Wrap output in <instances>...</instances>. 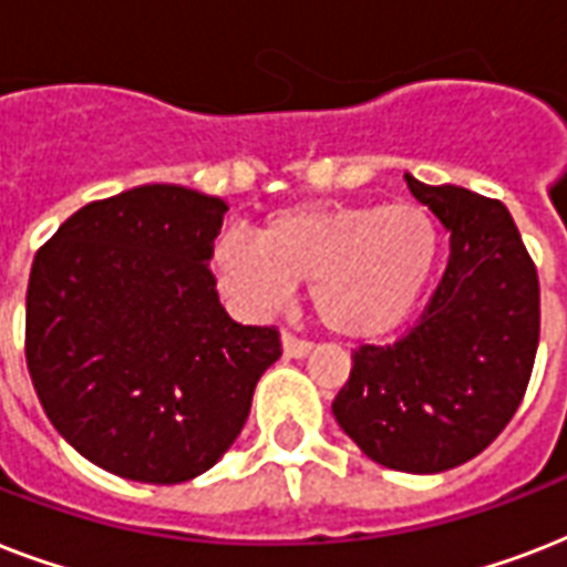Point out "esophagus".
<instances>
[{
  "instance_id": "esophagus-1",
  "label": "esophagus",
  "mask_w": 567,
  "mask_h": 567,
  "mask_svg": "<svg viewBox=\"0 0 567 567\" xmlns=\"http://www.w3.org/2000/svg\"><path fill=\"white\" fill-rule=\"evenodd\" d=\"M311 341L309 338H297L293 332H282V350L285 355H291V359H302V355L311 353Z\"/></svg>"
}]
</instances>
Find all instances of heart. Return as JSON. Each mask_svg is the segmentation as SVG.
<instances>
[{
    "label": "heart",
    "mask_w": 567,
    "mask_h": 567,
    "mask_svg": "<svg viewBox=\"0 0 567 567\" xmlns=\"http://www.w3.org/2000/svg\"><path fill=\"white\" fill-rule=\"evenodd\" d=\"M441 229L414 203H306L270 214L252 244L212 249L217 285L252 311L279 309L309 285L320 323L377 338L409 320L439 261Z\"/></svg>",
    "instance_id": "b5f03b06"
}]
</instances>
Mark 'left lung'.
Instances as JSON below:
<instances>
[{"label": "left lung", "instance_id": "8db88e82", "mask_svg": "<svg viewBox=\"0 0 567 567\" xmlns=\"http://www.w3.org/2000/svg\"><path fill=\"white\" fill-rule=\"evenodd\" d=\"M450 229V261L394 344H362L332 400L364 456L439 474L480 456L527 394L542 332L536 261L501 199L405 176Z\"/></svg>", "mask_w": 567, "mask_h": 567}]
</instances>
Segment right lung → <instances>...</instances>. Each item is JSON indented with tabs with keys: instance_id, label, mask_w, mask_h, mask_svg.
<instances>
[{
	"instance_id": "obj_1",
	"label": "right lung",
	"mask_w": 567,
	"mask_h": 567,
	"mask_svg": "<svg viewBox=\"0 0 567 567\" xmlns=\"http://www.w3.org/2000/svg\"><path fill=\"white\" fill-rule=\"evenodd\" d=\"M226 203L144 185L66 217L25 291V364L87 462L135 483L194 480L231 447L276 327L229 318L208 270Z\"/></svg>"
}]
</instances>
